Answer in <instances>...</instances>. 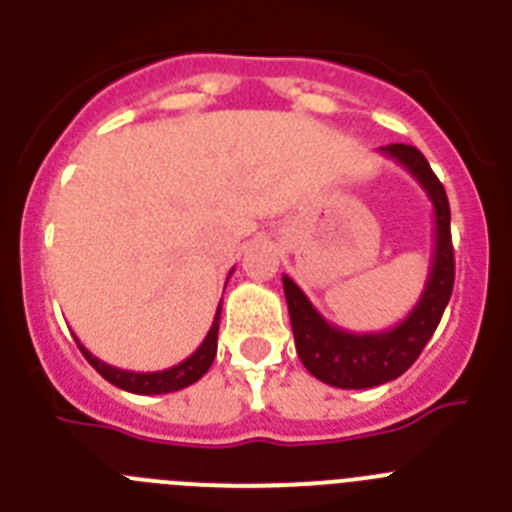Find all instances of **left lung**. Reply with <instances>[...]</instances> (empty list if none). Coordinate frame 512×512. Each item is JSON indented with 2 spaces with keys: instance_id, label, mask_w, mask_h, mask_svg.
Segmentation results:
<instances>
[{
  "instance_id": "1",
  "label": "left lung",
  "mask_w": 512,
  "mask_h": 512,
  "mask_svg": "<svg viewBox=\"0 0 512 512\" xmlns=\"http://www.w3.org/2000/svg\"><path fill=\"white\" fill-rule=\"evenodd\" d=\"M379 151L395 158L402 169H408L433 205L436 225H433L431 271L420 292V300L408 312V318L379 333H351V330L328 323L307 300L305 292L287 274L282 277L300 361L312 377L341 390H366V387L392 382L408 372L441 323V315L454 289L451 210L446 189L415 146L392 143Z\"/></svg>"
}]
</instances>
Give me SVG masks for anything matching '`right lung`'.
Masks as SVG:
<instances>
[{"label": "right lung", "instance_id": "right-lung-1", "mask_svg": "<svg viewBox=\"0 0 512 512\" xmlns=\"http://www.w3.org/2000/svg\"><path fill=\"white\" fill-rule=\"evenodd\" d=\"M230 274H233V271H230ZM220 310H223V300H220V305H217L215 318H212V325L210 330H207L205 341L200 343V348H197L192 356H187L184 361L169 366V369H161V372H128V369H117V366L104 364L102 359H97L87 346H81L79 338H76V343H79L84 359H87L89 364H92L94 369L107 379V382L120 387V390L133 392V395H166V392L184 390V387L194 384L197 379H202V374H207V369H210L217 354Z\"/></svg>", "mask_w": 512, "mask_h": 512}]
</instances>
